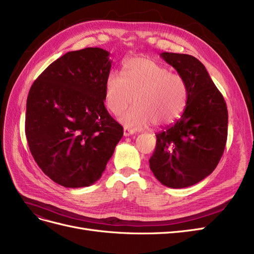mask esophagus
I'll return each instance as SVG.
<instances>
[{"instance_id":"esophagus-1","label":"esophagus","mask_w":254,"mask_h":254,"mask_svg":"<svg viewBox=\"0 0 254 254\" xmlns=\"http://www.w3.org/2000/svg\"><path fill=\"white\" fill-rule=\"evenodd\" d=\"M133 133H134V130H131V129H129L127 127L124 128V136H129V135H131Z\"/></svg>"}]
</instances>
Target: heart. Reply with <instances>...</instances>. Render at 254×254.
<instances>
[{
    "instance_id": "heart-1",
    "label": "heart",
    "mask_w": 254,
    "mask_h": 254,
    "mask_svg": "<svg viewBox=\"0 0 254 254\" xmlns=\"http://www.w3.org/2000/svg\"><path fill=\"white\" fill-rule=\"evenodd\" d=\"M123 76L111 72L105 82V97L109 110L121 114L133 103L121 121L130 128L171 125L186 109L189 98L187 81L165 65L148 57L136 56L123 64ZM136 98H134V96Z\"/></svg>"
}]
</instances>
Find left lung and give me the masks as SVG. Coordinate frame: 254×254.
Masks as SVG:
<instances>
[{"label":"left lung","instance_id":"1","mask_svg":"<svg viewBox=\"0 0 254 254\" xmlns=\"http://www.w3.org/2000/svg\"><path fill=\"white\" fill-rule=\"evenodd\" d=\"M187 81L189 98L181 118L156 133L149 159L156 178L172 189L188 188L209 176L224 153L227 105L204 65L188 54H160Z\"/></svg>","mask_w":254,"mask_h":254}]
</instances>
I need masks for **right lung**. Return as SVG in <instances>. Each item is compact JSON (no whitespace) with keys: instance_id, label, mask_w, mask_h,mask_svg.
Returning <instances> with one entry per match:
<instances>
[{"instance_id":"add662e5","label":"right lung","mask_w":254,"mask_h":254,"mask_svg":"<svg viewBox=\"0 0 254 254\" xmlns=\"http://www.w3.org/2000/svg\"><path fill=\"white\" fill-rule=\"evenodd\" d=\"M109 55L99 48L68 52L30 87L29 150L42 172L64 188L89 187L101 178L124 133L104 104Z\"/></svg>"}]
</instances>
